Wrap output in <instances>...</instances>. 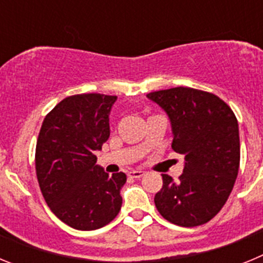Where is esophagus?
<instances>
[{"label":"esophagus","mask_w":263,"mask_h":263,"mask_svg":"<svg viewBox=\"0 0 263 263\" xmlns=\"http://www.w3.org/2000/svg\"><path fill=\"white\" fill-rule=\"evenodd\" d=\"M143 175H145V171H142V170H132V171L127 173V176H129V178L138 179V178H142Z\"/></svg>","instance_id":"esophagus-1"}]
</instances>
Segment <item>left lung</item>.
Returning <instances> with one entry per match:
<instances>
[{
	"label": "left lung",
	"mask_w": 263,
	"mask_h": 263,
	"mask_svg": "<svg viewBox=\"0 0 263 263\" xmlns=\"http://www.w3.org/2000/svg\"><path fill=\"white\" fill-rule=\"evenodd\" d=\"M168 116L174 152L184 155L179 182L166 174L155 195L158 212L179 227H197L215 217L233 190L240 167L238 122L216 95L178 87L147 95Z\"/></svg>",
	"instance_id": "1"
}]
</instances>
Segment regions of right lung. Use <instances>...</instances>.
<instances>
[{
  "label": "right lung",
  "instance_id": "1",
  "mask_svg": "<svg viewBox=\"0 0 263 263\" xmlns=\"http://www.w3.org/2000/svg\"><path fill=\"white\" fill-rule=\"evenodd\" d=\"M117 97H66L46 116L35 152L39 187L53 215L79 231H95L118 215L126 175H109L96 152L110 136L109 115Z\"/></svg>",
  "mask_w": 263,
  "mask_h": 263
}]
</instances>
